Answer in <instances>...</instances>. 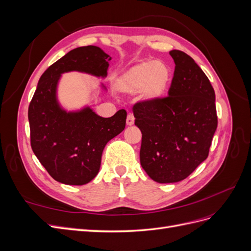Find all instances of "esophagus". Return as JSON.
I'll use <instances>...</instances> for the list:
<instances>
[{
	"label": "esophagus",
	"instance_id": "esophagus-1",
	"mask_svg": "<svg viewBox=\"0 0 251 251\" xmlns=\"http://www.w3.org/2000/svg\"><path fill=\"white\" fill-rule=\"evenodd\" d=\"M134 121H135V117L133 114H127V117H126V125L127 126H133L134 125Z\"/></svg>",
	"mask_w": 251,
	"mask_h": 251
}]
</instances>
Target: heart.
Instances as JSON below:
<instances>
[{
	"label": "heart",
	"instance_id": "b5f03b06",
	"mask_svg": "<svg viewBox=\"0 0 251 251\" xmlns=\"http://www.w3.org/2000/svg\"><path fill=\"white\" fill-rule=\"evenodd\" d=\"M171 81V70L161 60H143L128 68L115 80L123 93L140 94L141 100L155 102L164 96Z\"/></svg>",
	"mask_w": 251,
	"mask_h": 251
}]
</instances>
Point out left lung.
Segmentation results:
<instances>
[{"mask_svg":"<svg viewBox=\"0 0 251 251\" xmlns=\"http://www.w3.org/2000/svg\"><path fill=\"white\" fill-rule=\"evenodd\" d=\"M170 54L176 66L169 96L133 105L142 133L140 163L158 183L187 178L207 158L218 126L215 91L206 75L183 51Z\"/></svg>","mask_w":251,"mask_h":251,"instance_id":"left-lung-1","label":"left lung"}]
</instances>
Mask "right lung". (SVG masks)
Here are the masks:
<instances>
[{"label":"right lung","instance_id":"add662e5","mask_svg":"<svg viewBox=\"0 0 251 251\" xmlns=\"http://www.w3.org/2000/svg\"><path fill=\"white\" fill-rule=\"evenodd\" d=\"M111 57L100 47H78L68 52L43 73L28 109L30 143L50 176L68 185H83L100 172L102 151L125 130L126 112L98 116L89 107L67 112L56 98L60 74L79 71L107 76Z\"/></svg>","mask_w":251,"mask_h":251}]
</instances>
